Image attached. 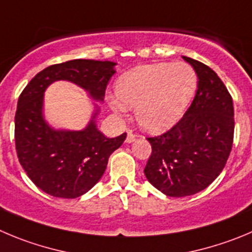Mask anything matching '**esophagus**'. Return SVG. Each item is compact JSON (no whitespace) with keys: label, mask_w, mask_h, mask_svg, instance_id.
Masks as SVG:
<instances>
[{"label":"esophagus","mask_w":252,"mask_h":252,"mask_svg":"<svg viewBox=\"0 0 252 252\" xmlns=\"http://www.w3.org/2000/svg\"><path fill=\"white\" fill-rule=\"evenodd\" d=\"M135 134H133V131H130L129 130L128 131V135H126V143H133L134 140H135Z\"/></svg>","instance_id":"34e87169"}]
</instances>
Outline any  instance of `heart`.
Masks as SVG:
<instances>
[{
	"label": "heart",
	"instance_id": "b5f03b06",
	"mask_svg": "<svg viewBox=\"0 0 252 252\" xmlns=\"http://www.w3.org/2000/svg\"><path fill=\"white\" fill-rule=\"evenodd\" d=\"M197 88V74L185 62L140 65L124 73L115 83L117 97L110 107L126 112L135 107V118L144 130L159 133L178 123Z\"/></svg>",
	"mask_w": 252,
	"mask_h": 252
}]
</instances>
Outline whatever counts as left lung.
I'll return each instance as SVG.
<instances>
[{
  "label": "left lung",
  "instance_id": "left-lung-1",
  "mask_svg": "<svg viewBox=\"0 0 252 252\" xmlns=\"http://www.w3.org/2000/svg\"><path fill=\"white\" fill-rule=\"evenodd\" d=\"M197 74L194 100L170 130L148 138L152 155L144 174L148 182L173 197L194 195L208 188L226 164L234 142V105L222 81L204 63L183 57Z\"/></svg>",
  "mask_w": 252,
  "mask_h": 252
}]
</instances>
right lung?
<instances>
[{
  "instance_id": "obj_1",
  "label": "right lung",
  "mask_w": 252,
  "mask_h": 252,
  "mask_svg": "<svg viewBox=\"0 0 252 252\" xmlns=\"http://www.w3.org/2000/svg\"><path fill=\"white\" fill-rule=\"evenodd\" d=\"M110 61L73 60L49 65L37 73L21 93L15 115L16 150L21 165L37 188L62 199L86 194L99 182L108 159L126 138H107L98 130L95 108L82 130H57L43 117V95L49 84L68 81L103 102L105 88L115 73Z\"/></svg>"
}]
</instances>
